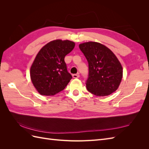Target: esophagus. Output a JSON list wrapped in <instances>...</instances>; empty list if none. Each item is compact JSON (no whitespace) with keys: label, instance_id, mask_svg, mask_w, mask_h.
<instances>
[{"label":"esophagus","instance_id":"esophagus-1","mask_svg":"<svg viewBox=\"0 0 149 149\" xmlns=\"http://www.w3.org/2000/svg\"><path fill=\"white\" fill-rule=\"evenodd\" d=\"M72 76H73V78H78L79 77V74H74Z\"/></svg>","mask_w":149,"mask_h":149}]
</instances>
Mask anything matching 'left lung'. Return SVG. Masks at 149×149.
<instances>
[{"instance_id":"1","label":"left lung","mask_w":149,"mask_h":149,"mask_svg":"<svg viewBox=\"0 0 149 149\" xmlns=\"http://www.w3.org/2000/svg\"><path fill=\"white\" fill-rule=\"evenodd\" d=\"M89 64L88 91L97 96L110 95L118 89L123 68L118 58L104 45L88 42L79 45Z\"/></svg>"}]
</instances>
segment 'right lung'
Returning a JSON list of instances; mask_svg holds the SVG:
<instances>
[{
	"mask_svg": "<svg viewBox=\"0 0 149 149\" xmlns=\"http://www.w3.org/2000/svg\"><path fill=\"white\" fill-rule=\"evenodd\" d=\"M75 46L68 40H55L43 46L30 67L35 88L43 96H53L63 90L72 78L68 72L65 57Z\"/></svg>",
	"mask_w": 149,
	"mask_h": 149,
	"instance_id": "add662e5",
	"label": "right lung"
}]
</instances>
